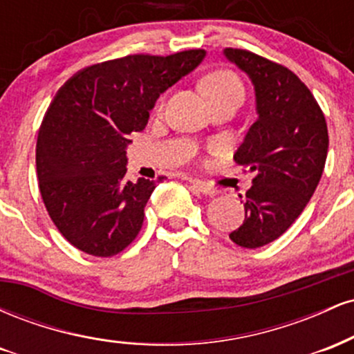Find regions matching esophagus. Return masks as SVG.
Masks as SVG:
<instances>
[{"mask_svg": "<svg viewBox=\"0 0 354 354\" xmlns=\"http://www.w3.org/2000/svg\"><path fill=\"white\" fill-rule=\"evenodd\" d=\"M188 181H189V185L193 186L194 189L200 191V193H203V194H208V196H214V194L218 193V189L214 188V186H211V185H208V183H205V181H200V180H188Z\"/></svg>", "mask_w": 354, "mask_h": 354, "instance_id": "obj_1", "label": "esophagus"}]
</instances>
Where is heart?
Segmentation results:
<instances>
[{
  "mask_svg": "<svg viewBox=\"0 0 354 354\" xmlns=\"http://www.w3.org/2000/svg\"><path fill=\"white\" fill-rule=\"evenodd\" d=\"M205 91L211 101L225 98V96H241L245 95L241 81L234 73L228 70H219L211 73L205 80Z\"/></svg>",
  "mask_w": 354,
  "mask_h": 354,
  "instance_id": "b5f03b06",
  "label": "heart"
}]
</instances>
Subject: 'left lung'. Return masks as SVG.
<instances>
[{
	"instance_id": "1",
	"label": "left lung",
	"mask_w": 354,
	"mask_h": 354,
	"mask_svg": "<svg viewBox=\"0 0 354 354\" xmlns=\"http://www.w3.org/2000/svg\"><path fill=\"white\" fill-rule=\"evenodd\" d=\"M225 56L250 76L258 120L234 153L254 173L246 191L245 221L230 234L243 248L274 241L311 200L328 154V126L318 101L293 71L246 50Z\"/></svg>"
}]
</instances>
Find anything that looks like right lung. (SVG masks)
Instances as JSON below:
<instances>
[{"mask_svg": "<svg viewBox=\"0 0 354 354\" xmlns=\"http://www.w3.org/2000/svg\"><path fill=\"white\" fill-rule=\"evenodd\" d=\"M205 55L103 61L73 75L55 95L36 141L39 193L59 233L83 253L115 256L138 236L156 181L124 178L129 135L143 131L161 93Z\"/></svg>", "mask_w": 354, "mask_h": 354, "instance_id": "1", "label": "right lung"}]
</instances>
